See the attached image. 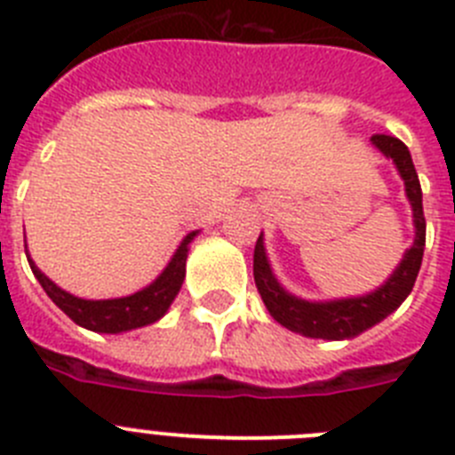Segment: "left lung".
<instances>
[{
	"label": "left lung",
	"instance_id": "1",
	"mask_svg": "<svg viewBox=\"0 0 455 455\" xmlns=\"http://www.w3.org/2000/svg\"><path fill=\"white\" fill-rule=\"evenodd\" d=\"M371 143L396 166L401 180H403L405 198L412 207L415 241L403 252V259L399 262V267L394 268L387 280L373 291L363 293V296H348V299L305 300L300 296H293L291 291H287L283 284L277 283L271 262H268L264 235H259L255 246V259H252L257 291L262 296L273 319L284 325L287 331L299 332L303 337H312V339H353L360 332L369 331L383 319H387L394 309L408 299V293L415 287L426 246V219L424 204H421L419 178H417L410 150L399 139L376 134L371 136Z\"/></svg>",
	"mask_w": 455,
	"mask_h": 455
}]
</instances>
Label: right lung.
<instances>
[{"label":"right lung","instance_id":"add662e5","mask_svg":"<svg viewBox=\"0 0 455 455\" xmlns=\"http://www.w3.org/2000/svg\"><path fill=\"white\" fill-rule=\"evenodd\" d=\"M198 232L200 230L188 232L180 241L178 251L172 252L171 262L166 264V268L148 287L139 289V291L130 293V296H120V299L88 300L72 296L70 291L52 283L50 277L36 267V262L29 257V251H27V259H29V267L34 271L36 280L40 283V287L45 289L52 303H56V307L63 309L75 323L92 332L118 335V332L136 331V328L155 323V321H159L166 315L171 303L175 300L180 289H182L184 275H187L188 246H191V241L196 239Z\"/></svg>","mask_w":455,"mask_h":455}]
</instances>
